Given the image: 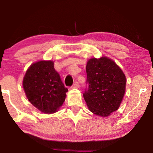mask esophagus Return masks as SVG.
<instances>
[{
	"mask_svg": "<svg viewBox=\"0 0 153 153\" xmlns=\"http://www.w3.org/2000/svg\"><path fill=\"white\" fill-rule=\"evenodd\" d=\"M79 87H80V85H79V83L78 82H75L74 84H73L72 86L73 88H78Z\"/></svg>",
	"mask_w": 153,
	"mask_h": 153,
	"instance_id": "obj_1",
	"label": "esophagus"
}]
</instances>
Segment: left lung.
<instances>
[{
  "label": "left lung",
  "instance_id": "8db88e82",
  "mask_svg": "<svg viewBox=\"0 0 153 153\" xmlns=\"http://www.w3.org/2000/svg\"><path fill=\"white\" fill-rule=\"evenodd\" d=\"M88 89L83 94L91 113L108 117L119 108L126 89V77L116 63L106 56L91 58L86 66Z\"/></svg>",
  "mask_w": 153,
  "mask_h": 153
}]
</instances>
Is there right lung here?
I'll use <instances>...</instances> for the list:
<instances>
[{"mask_svg":"<svg viewBox=\"0 0 153 153\" xmlns=\"http://www.w3.org/2000/svg\"><path fill=\"white\" fill-rule=\"evenodd\" d=\"M23 88L30 103L45 114L57 112L68 91L51 60L30 65L24 77Z\"/></svg>","mask_w":153,"mask_h":153,"instance_id":"1","label":"right lung"}]
</instances>
